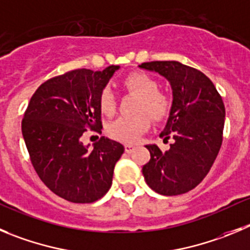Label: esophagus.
<instances>
[{"mask_svg": "<svg viewBox=\"0 0 250 250\" xmlns=\"http://www.w3.org/2000/svg\"><path fill=\"white\" fill-rule=\"evenodd\" d=\"M134 149H136V146H133V144H125V153H128V154L133 153V151H134Z\"/></svg>", "mask_w": 250, "mask_h": 250, "instance_id": "obj_1", "label": "esophagus"}]
</instances>
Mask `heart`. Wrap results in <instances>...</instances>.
I'll use <instances>...</instances> for the list:
<instances>
[{
  "label": "heart",
  "mask_w": 250,
  "mask_h": 250,
  "mask_svg": "<svg viewBox=\"0 0 250 250\" xmlns=\"http://www.w3.org/2000/svg\"><path fill=\"white\" fill-rule=\"evenodd\" d=\"M125 87L139 96L137 111L133 117H120L109 123V137L123 143H134L150 127L151 116L154 121H163L169 116L171 102L165 93L158 91V83L153 78L141 71L130 72L123 79ZM99 104L104 114H112L116 109V97L108 86L100 92Z\"/></svg>",
  "instance_id": "1"
}]
</instances>
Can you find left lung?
Masks as SVG:
<instances>
[{
    "mask_svg": "<svg viewBox=\"0 0 250 250\" xmlns=\"http://www.w3.org/2000/svg\"><path fill=\"white\" fill-rule=\"evenodd\" d=\"M139 67L158 72L171 85V109L160 137L174 139L167 151L155 144L146 146L150 160L142 171L155 192L181 195L199 185L216 160L222 146L225 104L200 70L179 62H143Z\"/></svg>",
    "mask_w": 250,
    "mask_h": 250,
    "instance_id": "1",
    "label": "left lung"
}]
</instances>
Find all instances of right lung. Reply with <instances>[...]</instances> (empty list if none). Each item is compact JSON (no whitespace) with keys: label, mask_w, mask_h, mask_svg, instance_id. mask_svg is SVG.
<instances>
[{"label":"right lung","mask_w":250,"mask_h":250,"mask_svg":"<svg viewBox=\"0 0 250 250\" xmlns=\"http://www.w3.org/2000/svg\"><path fill=\"white\" fill-rule=\"evenodd\" d=\"M118 69H78L49 79L24 112L22 134L30 162L46 188L66 201L91 204L112 185L125 146L101 137L88 149L81 137L88 128L101 133L100 92Z\"/></svg>","instance_id":"right-lung-1"}]
</instances>
